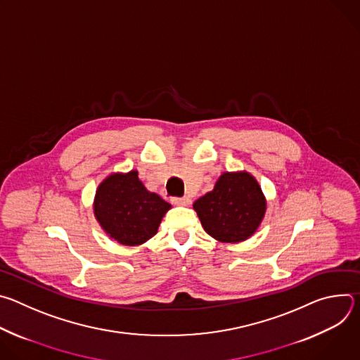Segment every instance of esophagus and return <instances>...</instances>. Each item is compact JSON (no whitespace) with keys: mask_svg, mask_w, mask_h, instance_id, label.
<instances>
[{"mask_svg":"<svg viewBox=\"0 0 360 360\" xmlns=\"http://www.w3.org/2000/svg\"><path fill=\"white\" fill-rule=\"evenodd\" d=\"M172 202L176 205H185L186 207V205H191L192 200L189 196H182V198H172Z\"/></svg>","mask_w":360,"mask_h":360,"instance_id":"1","label":"esophagus"}]
</instances>
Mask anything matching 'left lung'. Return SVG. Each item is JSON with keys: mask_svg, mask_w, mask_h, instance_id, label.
Listing matches in <instances>:
<instances>
[{"mask_svg": "<svg viewBox=\"0 0 360 360\" xmlns=\"http://www.w3.org/2000/svg\"><path fill=\"white\" fill-rule=\"evenodd\" d=\"M193 210L208 235L221 242H242L261 225L266 200L248 172H225L215 188L195 200Z\"/></svg>", "mask_w": 360, "mask_h": 360, "instance_id": "obj_1", "label": "left lung"}]
</instances>
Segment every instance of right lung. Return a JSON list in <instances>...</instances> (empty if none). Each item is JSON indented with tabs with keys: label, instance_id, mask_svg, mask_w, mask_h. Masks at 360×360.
I'll use <instances>...</instances> for the list:
<instances>
[{
	"label": "right lung",
	"instance_id": "1",
	"mask_svg": "<svg viewBox=\"0 0 360 360\" xmlns=\"http://www.w3.org/2000/svg\"><path fill=\"white\" fill-rule=\"evenodd\" d=\"M171 208L160 195L146 191L136 171L112 174L96 189L94 214L99 225L121 245H141L158 232Z\"/></svg>",
	"mask_w": 360,
	"mask_h": 360
}]
</instances>
